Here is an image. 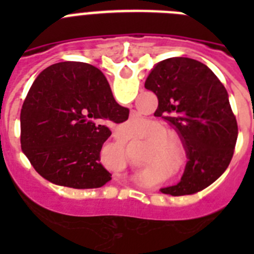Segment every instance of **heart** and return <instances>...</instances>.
Returning <instances> with one entry per match:
<instances>
[{
	"mask_svg": "<svg viewBox=\"0 0 254 254\" xmlns=\"http://www.w3.org/2000/svg\"><path fill=\"white\" fill-rule=\"evenodd\" d=\"M166 127H163L162 124L155 123V121H149L146 125V130L143 133V138L145 139H153L151 142L153 145L159 149H162L165 153L170 157V154L173 153L174 150H179L181 149V138L179 135L173 133V131H169L166 133ZM162 157L159 154L158 150L155 149H150L149 150V154H147V162L150 163L153 161H157Z\"/></svg>",
	"mask_w": 254,
	"mask_h": 254,
	"instance_id": "1",
	"label": "heart"
}]
</instances>
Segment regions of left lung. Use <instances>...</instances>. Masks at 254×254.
I'll use <instances>...</instances> for the list:
<instances>
[{
    "label": "left lung",
    "instance_id": "left-lung-1",
    "mask_svg": "<svg viewBox=\"0 0 254 254\" xmlns=\"http://www.w3.org/2000/svg\"><path fill=\"white\" fill-rule=\"evenodd\" d=\"M145 88L158 97L154 116L177 129L189 158L181 182L161 191L182 196L212 185L228 167L239 134L224 85L201 62L179 57L159 62Z\"/></svg>",
    "mask_w": 254,
    "mask_h": 254
}]
</instances>
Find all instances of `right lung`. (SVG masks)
<instances>
[{"instance_id":"obj_1","label":"right lung","mask_w":254,"mask_h":254,"mask_svg":"<svg viewBox=\"0 0 254 254\" xmlns=\"http://www.w3.org/2000/svg\"><path fill=\"white\" fill-rule=\"evenodd\" d=\"M99 68L63 62L43 69L21 109V147L41 177L71 189H99L112 174L100 163L108 125L127 121Z\"/></svg>"}]
</instances>
